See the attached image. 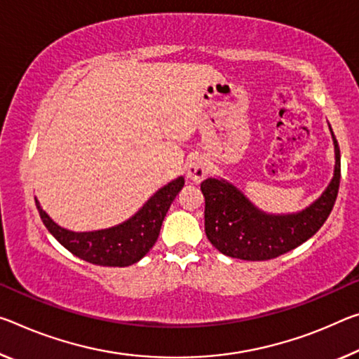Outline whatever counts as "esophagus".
Here are the masks:
<instances>
[{
    "mask_svg": "<svg viewBox=\"0 0 359 359\" xmlns=\"http://www.w3.org/2000/svg\"><path fill=\"white\" fill-rule=\"evenodd\" d=\"M208 174V163L206 159L201 156L193 158L187 166V177H189L193 184H200V182L206 177Z\"/></svg>",
    "mask_w": 359,
    "mask_h": 359,
    "instance_id": "34e87169",
    "label": "esophagus"
}]
</instances>
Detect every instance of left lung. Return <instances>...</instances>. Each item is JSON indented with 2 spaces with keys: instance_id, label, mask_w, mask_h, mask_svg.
Listing matches in <instances>:
<instances>
[{
  "instance_id": "8db88e82",
  "label": "left lung",
  "mask_w": 359,
  "mask_h": 359,
  "mask_svg": "<svg viewBox=\"0 0 359 359\" xmlns=\"http://www.w3.org/2000/svg\"><path fill=\"white\" fill-rule=\"evenodd\" d=\"M332 140L335 168L331 184L315 203L300 212L266 214L226 180H204V231L210 244L229 257L257 262L280 257L310 240L327 220L337 200L340 150L334 133Z\"/></svg>"
}]
</instances>
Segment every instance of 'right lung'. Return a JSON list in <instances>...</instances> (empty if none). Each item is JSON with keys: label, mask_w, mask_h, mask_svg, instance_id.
I'll list each match as a JSON object with an SVG mask.
<instances>
[{"label": "right lung", "mask_w": 359, "mask_h": 359, "mask_svg": "<svg viewBox=\"0 0 359 359\" xmlns=\"http://www.w3.org/2000/svg\"><path fill=\"white\" fill-rule=\"evenodd\" d=\"M184 185V177L169 182L129 220L95 231L78 233L62 229L44 212L38 200L35 203L50 235L73 255L100 266H129L144 257L156 243L166 212Z\"/></svg>", "instance_id": "1"}]
</instances>
